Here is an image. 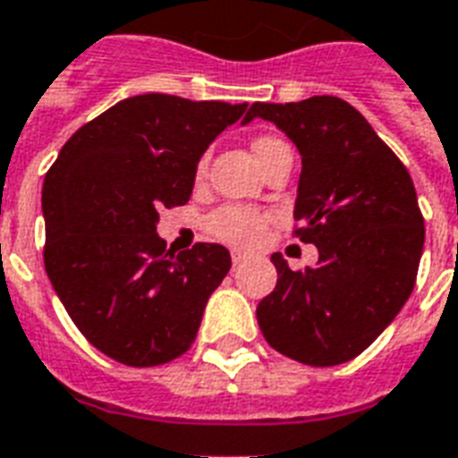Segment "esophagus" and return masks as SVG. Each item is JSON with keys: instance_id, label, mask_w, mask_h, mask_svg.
Here are the masks:
<instances>
[{"instance_id": "1", "label": "esophagus", "mask_w": 458, "mask_h": 458, "mask_svg": "<svg viewBox=\"0 0 458 458\" xmlns=\"http://www.w3.org/2000/svg\"><path fill=\"white\" fill-rule=\"evenodd\" d=\"M246 253H243V250H232V263L233 266H239V263H243V260H246Z\"/></svg>"}]
</instances>
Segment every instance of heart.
I'll return each mask as SVG.
<instances>
[{"label": "heart", "mask_w": 458, "mask_h": 458, "mask_svg": "<svg viewBox=\"0 0 458 458\" xmlns=\"http://www.w3.org/2000/svg\"><path fill=\"white\" fill-rule=\"evenodd\" d=\"M280 144L275 137H258L253 142V149L260 157L263 151ZM267 216L263 212L249 208H222L216 209L215 215L208 219L209 232L215 233L216 239L229 243H239V246H250V243L260 242V236L266 232Z\"/></svg>", "instance_id": "heart-1"}]
</instances>
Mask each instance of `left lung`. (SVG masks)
<instances>
[{"mask_svg": "<svg viewBox=\"0 0 458 458\" xmlns=\"http://www.w3.org/2000/svg\"><path fill=\"white\" fill-rule=\"evenodd\" d=\"M256 118L297 147V236L318 249L307 270L273 253L277 284L258 304V326L301 364L350 362L396 318L415 284L425 222L411 174L338 96L253 103L242 125Z\"/></svg>", "mask_w": 458, "mask_h": 458, "instance_id": "obj_1", "label": "left lung"}]
</instances>
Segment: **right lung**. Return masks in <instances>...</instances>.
<instances>
[{
  "instance_id": "add662e5",
  "label": "right lung",
  "mask_w": 458,
  "mask_h": 458,
  "mask_svg": "<svg viewBox=\"0 0 458 458\" xmlns=\"http://www.w3.org/2000/svg\"><path fill=\"white\" fill-rule=\"evenodd\" d=\"M249 103L142 94L79 127L43 183L46 273L103 355L127 367L181 357L232 256L198 243L174 256L159 209L191 200L202 154Z\"/></svg>"
}]
</instances>
